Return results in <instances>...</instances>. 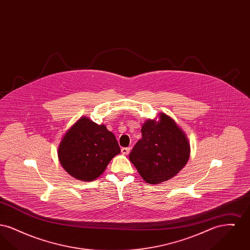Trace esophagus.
<instances>
[{
    "instance_id": "1",
    "label": "esophagus",
    "mask_w": 250,
    "mask_h": 250,
    "mask_svg": "<svg viewBox=\"0 0 250 250\" xmlns=\"http://www.w3.org/2000/svg\"><path fill=\"white\" fill-rule=\"evenodd\" d=\"M121 152H122V154H124V155H128V154L130 153V147H123V148L121 149Z\"/></svg>"
}]
</instances>
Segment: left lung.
Segmentation results:
<instances>
[{"mask_svg": "<svg viewBox=\"0 0 250 250\" xmlns=\"http://www.w3.org/2000/svg\"><path fill=\"white\" fill-rule=\"evenodd\" d=\"M143 138L129 154L132 164L148 184H159L175 176L186 166L190 146L186 134L165 113L158 122L148 120Z\"/></svg>", "mask_w": 250, "mask_h": 250, "instance_id": "obj_1", "label": "left lung"}]
</instances>
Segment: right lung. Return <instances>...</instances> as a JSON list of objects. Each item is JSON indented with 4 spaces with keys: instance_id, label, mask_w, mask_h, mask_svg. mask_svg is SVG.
Instances as JSON below:
<instances>
[{
    "instance_id": "1",
    "label": "right lung",
    "mask_w": 250,
    "mask_h": 250,
    "mask_svg": "<svg viewBox=\"0 0 250 250\" xmlns=\"http://www.w3.org/2000/svg\"><path fill=\"white\" fill-rule=\"evenodd\" d=\"M120 152L115 136L104 125H98L83 117L65 133L58 157L61 165L74 178L93 181Z\"/></svg>"
}]
</instances>
